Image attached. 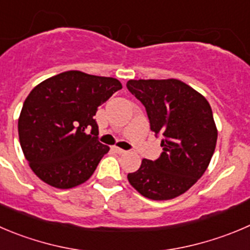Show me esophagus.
I'll return each mask as SVG.
<instances>
[{"mask_svg":"<svg viewBox=\"0 0 250 250\" xmlns=\"http://www.w3.org/2000/svg\"><path fill=\"white\" fill-rule=\"evenodd\" d=\"M113 149H114V152H116V153H118V154H124V153H126V151H125V149L119 148V147H116V146H114V147H113Z\"/></svg>","mask_w":250,"mask_h":250,"instance_id":"1","label":"esophagus"}]
</instances>
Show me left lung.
Listing matches in <instances>:
<instances>
[{
    "label": "left lung",
    "instance_id": "obj_1",
    "mask_svg": "<svg viewBox=\"0 0 250 250\" xmlns=\"http://www.w3.org/2000/svg\"><path fill=\"white\" fill-rule=\"evenodd\" d=\"M126 87L145 105L151 130L163 135L158 159H142L127 174L145 198L170 200L184 194L208 169L217 142L212 110L203 94L175 78L130 80Z\"/></svg>",
    "mask_w": 250,
    "mask_h": 250
}]
</instances>
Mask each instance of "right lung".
<instances>
[{
	"label": "right lung",
	"instance_id": "1",
	"mask_svg": "<svg viewBox=\"0 0 250 250\" xmlns=\"http://www.w3.org/2000/svg\"><path fill=\"white\" fill-rule=\"evenodd\" d=\"M121 88L116 78L82 71L59 73L33 88L18 119V135L39 179L58 189H71L92 177L110 149L98 141L93 116Z\"/></svg>",
	"mask_w": 250,
	"mask_h": 250
}]
</instances>
